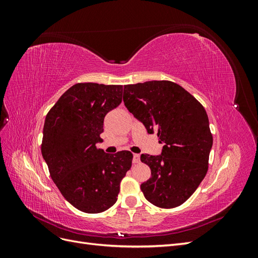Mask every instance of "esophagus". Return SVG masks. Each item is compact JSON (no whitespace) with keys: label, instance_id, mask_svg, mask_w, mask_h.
I'll return each mask as SVG.
<instances>
[{"label":"esophagus","instance_id":"34e87169","mask_svg":"<svg viewBox=\"0 0 258 258\" xmlns=\"http://www.w3.org/2000/svg\"><path fill=\"white\" fill-rule=\"evenodd\" d=\"M132 162L134 163L140 162V155L139 154H134V159H132Z\"/></svg>","mask_w":258,"mask_h":258}]
</instances>
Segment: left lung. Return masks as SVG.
Masks as SVG:
<instances>
[{
	"mask_svg": "<svg viewBox=\"0 0 258 258\" xmlns=\"http://www.w3.org/2000/svg\"><path fill=\"white\" fill-rule=\"evenodd\" d=\"M122 99L147 134L156 132L163 144L160 155H141L152 172L141 184L144 197L163 209L181 206L208 171L213 139L206 110L189 92L169 81L126 85Z\"/></svg>",
	"mask_w": 258,
	"mask_h": 258,
	"instance_id": "obj_1",
	"label": "left lung"
}]
</instances>
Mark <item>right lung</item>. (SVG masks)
<instances>
[{
  "instance_id": "1",
  "label": "right lung",
  "mask_w": 258,
  "mask_h": 258,
  "mask_svg": "<svg viewBox=\"0 0 258 258\" xmlns=\"http://www.w3.org/2000/svg\"><path fill=\"white\" fill-rule=\"evenodd\" d=\"M122 86L96 83L69 88L45 118L42 155L53 183L70 204L85 213L110 209L131 168L128 151L106 154L102 142L105 115L121 103Z\"/></svg>"
}]
</instances>
